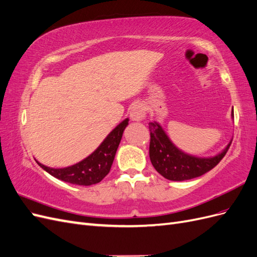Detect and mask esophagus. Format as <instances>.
<instances>
[{
    "instance_id": "obj_1",
    "label": "esophagus",
    "mask_w": 257,
    "mask_h": 257,
    "mask_svg": "<svg viewBox=\"0 0 257 257\" xmlns=\"http://www.w3.org/2000/svg\"><path fill=\"white\" fill-rule=\"evenodd\" d=\"M130 116L133 121H142L146 116V110L145 107L142 104H136L131 108Z\"/></svg>"
}]
</instances>
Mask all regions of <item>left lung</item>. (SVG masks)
<instances>
[{
    "instance_id": "left-lung-1",
    "label": "left lung",
    "mask_w": 257,
    "mask_h": 257,
    "mask_svg": "<svg viewBox=\"0 0 257 257\" xmlns=\"http://www.w3.org/2000/svg\"><path fill=\"white\" fill-rule=\"evenodd\" d=\"M231 115L234 116L232 111ZM149 130V154L152 165L160 175L173 181L190 180L208 173L219 164L231 144L229 142L226 148L214 157L197 158L177 148L158 122H150Z\"/></svg>"
}]
</instances>
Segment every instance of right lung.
Masks as SVG:
<instances>
[{
    "mask_svg": "<svg viewBox=\"0 0 257 257\" xmlns=\"http://www.w3.org/2000/svg\"><path fill=\"white\" fill-rule=\"evenodd\" d=\"M127 124L128 119L122 121L108 134L94 152L75 165L65 168H51L41 164L37 161L36 163L48 174L62 181L77 185H92L98 183L109 173L116 149Z\"/></svg>",
    "mask_w": 257,
    "mask_h": 257,
    "instance_id": "add662e5",
    "label": "right lung"
}]
</instances>
